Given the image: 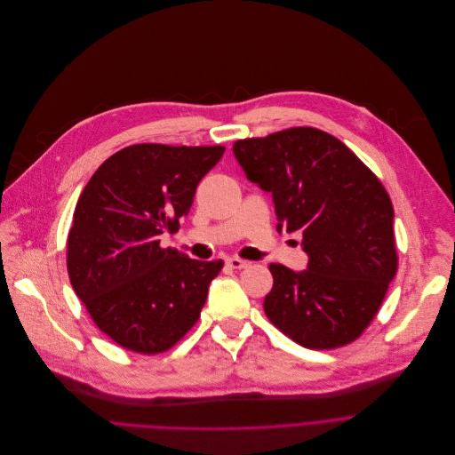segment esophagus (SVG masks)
<instances>
[{"label":"esophagus","mask_w":455,"mask_h":455,"mask_svg":"<svg viewBox=\"0 0 455 455\" xmlns=\"http://www.w3.org/2000/svg\"><path fill=\"white\" fill-rule=\"evenodd\" d=\"M226 265L231 267V268H245V267L251 265V261H245V259L236 258V256H229V258H226Z\"/></svg>","instance_id":"esophagus-1"}]
</instances>
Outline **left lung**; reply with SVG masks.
Returning <instances> with one entry per match:
<instances>
[{"label":"left lung","instance_id":"obj_1","mask_svg":"<svg viewBox=\"0 0 455 455\" xmlns=\"http://www.w3.org/2000/svg\"><path fill=\"white\" fill-rule=\"evenodd\" d=\"M233 154L272 196L276 229L301 231L308 256L305 270L268 265L267 317L310 349L355 340L396 275L395 212L382 183L342 141L312 127L240 140Z\"/></svg>","mask_w":455,"mask_h":455}]
</instances>
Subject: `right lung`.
<instances>
[{
	"instance_id": "obj_1",
	"label": "right lung",
	"mask_w": 455,
	"mask_h": 455,
	"mask_svg": "<svg viewBox=\"0 0 455 455\" xmlns=\"http://www.w3.org/2000/svg\"><path fill=\"white\" fill-rule=\"evenodd\" d=\"M224 147L141 143L106 159L78 197L68 275L91 319L125 349L161 353L199 319L222 259L163 249Z\"/></svg>"
}]
</instances>
